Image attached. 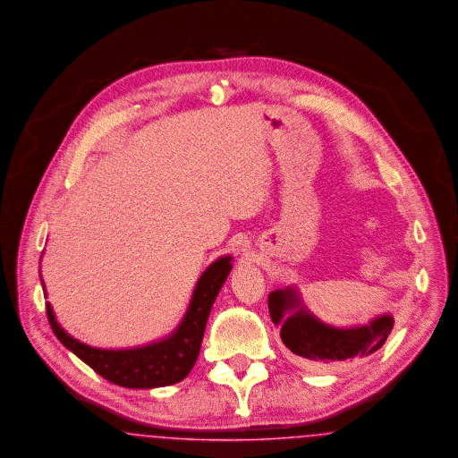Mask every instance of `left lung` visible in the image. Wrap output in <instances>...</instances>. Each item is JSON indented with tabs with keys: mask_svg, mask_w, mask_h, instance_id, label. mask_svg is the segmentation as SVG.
<instances>
[{
	"mask_svg": "<svg viewBox=\"0 0 458 458\" xmlns=\"http://www.w3.org/2000/svg\"><path fill=\"white\" fill-rule=\"evenodd\" d=\"M267 305L273 322L281 326L284 346L311 366L369 356L384 346L394 327V317L386 313L365 326L348 329L324 324L307 310L293 286L275 290L267 298Z\"/></svg>",
	"mask_w": 458,
	"mask_h": 458,
	"instance_id": "left-lung-1",
	"label": "left lung"
}]
</instances>
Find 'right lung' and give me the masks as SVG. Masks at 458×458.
I'll return each instance as SVG.
<instances>
[{
	"label": "right lung",
	"mask_w": 458,
	"mask_h": 458,
	"mask_svg": "<svg viewBox=\"0 0 458 458\" xmlns=\"http://www.w3.org/2000/svg\"><path fill=\"white\" fill-rule=\"evenodd\" d=\"M230 271L232 257L216 259L199 277L181 326L162 341L141 348L114 351L92 348L76 341L57 324L49 301L46 303L47 318L61 344L112 384L126 388H155L177 384L189 375L199 356L209 311Z\"/></svg>",
	"instance_id": "obj_1"
}]
</instances>
